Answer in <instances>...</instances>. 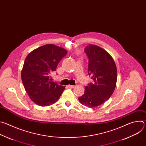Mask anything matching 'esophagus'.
I'll return each instance as SVG.
<instances>
[{
	"instance_id": "esophagus-1",
	"label": "esophagus",
	"mask_w": 146,
	"mask_h": 146,
	"mask_svg": "<svg viewBox=\"0 0 146 146\" xmlns=\"http://www.w3.org/2000/svg\"><path fill=\"white\" fill-rule=\"evenodd\" d=\"M68 87L69 88H74L75 86H72V85H68Z\"/></svg>"
}]
</instances>
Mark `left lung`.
<instances>
[{
	"label": "left lung",
	"instance_id": "obj_1",
	"mask_svg": "<svg viewBox=\"0 0 146 146\" xmlns=\"http://www.w3.org/2000/svg\"><path fill=\"white\" fill-rule=\"evenodd\" d=\"M84 52L88 58V75L93 82L85 87V92L78 98L79 102L89 108L97 107L113 94L116 86L117 71L111 55L103 48L90 44Z\"/></svg>",
	"mask_w": 146,
	"mask_h": 146
}]
</instances>
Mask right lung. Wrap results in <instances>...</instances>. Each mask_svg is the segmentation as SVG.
I'll return each instance as SVG.
<instances>
[{
	"label": "right lung",
	"mask_w": 146,
	"mask_h": 146,
	"mask_svg": "<svg viewBox=\"0 0 146 146\" xmlns=\"http://www.w3.org/2000/svg\"><path fill=\"white\" fill-rule=\"evenodd\" d=\"M67 53L66 50L50 44L34 50L27 56L21 72L22 81L31 99L37 105H52L64 91L65 87L51 81L50 75Z\"/></svg>",
	"instance_id": "obj_1"
}]
</instances>
